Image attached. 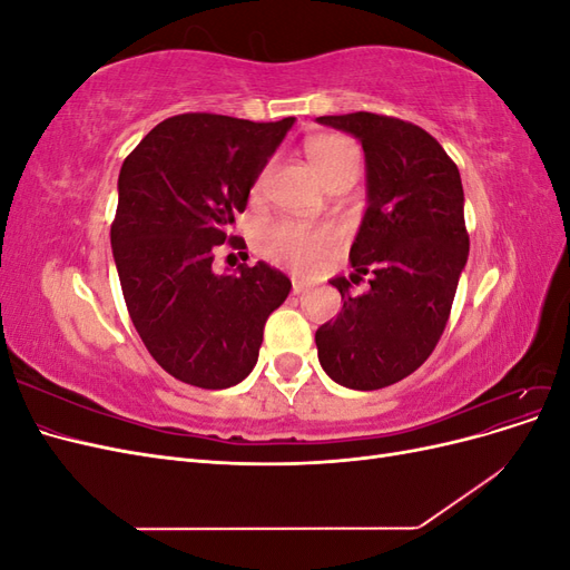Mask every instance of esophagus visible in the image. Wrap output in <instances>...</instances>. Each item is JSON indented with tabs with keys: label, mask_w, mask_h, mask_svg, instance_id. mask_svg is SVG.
<instances>
[{
	"label": "esophagus",
	"mask_w": 570,
	"mask_h": 570,
	"mask_svg": "<svg viewBox=\"0 0 570 570\" xmlns=\"http://www.w3.org/2000/svg\"><path fill=\"white\" fill-rule=\"evenodd\" d=\"M306 289H308V283H306V281L292 278V292H295V295H302V292H306Z\"/></svg>",
	"instance_id": "esophagus-1"
}]
</instances>
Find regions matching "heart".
I'll list each match as a JSON object with an SVG mask.
<instances>
[{"mask_svg": "<svg viewBox=\"0 0 570 570\" xmlns=\"http://www.w3.org/2000/svg\"><path fill=\"white\" fill-rule=\"evenodd\" d=\"M304 154L323 183L331 180L340 168L358 164V151L347 137L331 132L308 137ZM335 245L337 233L333 228H308L295 220L273 223L262 235V249L266 256L297 268L314 266Z\"/></svg>", "mask_w": 570, "mask_h": 570, "instance_id": "b5f03b06", "label": "heart"}]
</instances>
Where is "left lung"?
Wrapping results in <instances>:
<instances>
[{
    "label": "left lung",
    "instance_id": "1",
    "mask_svg": "<svg viewBox=\"0 0 570 570\" xmlns=\"http://www.w3.org/2000/svg\"><path fill=\"white\" fill-rule=\"evenodd\" d=\"M316 120L364 147L368 206L350 262L352 282L372 275L358 298L344 275L331 281L344 304L316 331L318 361L344 387L381 390L416 371L450 321L469 258L461 176L435 137L409 120L368 111Z\"/></svg>",
    "mask_w": 570,
    "mask_h": 570
}]
</instances>
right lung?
Segmentation results:
<instances>
[{"label":"right lung","instance_id":"right-lung-1","mask_svg":"<svg viewBox=\"0 0 570 570\" xmlns=\"http://www.w3.org/2000/svg\"><path fill=\"white\" fill-rule=\"evenodd\" d=\"M295 124L180 114L151 128L120 166L114 262L135 331L157 364L202 390L252 373L266 318L289 295L285 273L258 262L214 273V254L247 209L249 189Z\"/></svg>","mask_w":570,"mask_h":570}]
</instances>
